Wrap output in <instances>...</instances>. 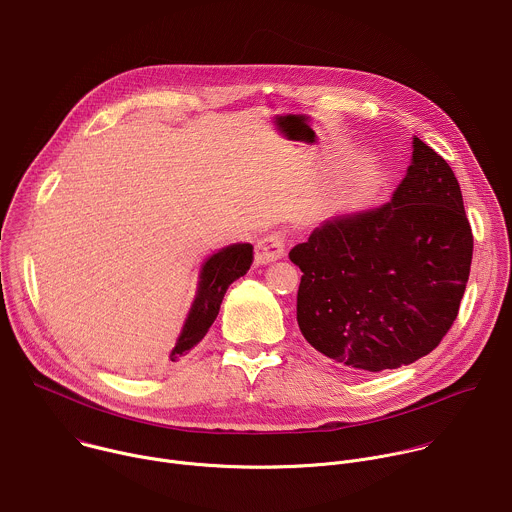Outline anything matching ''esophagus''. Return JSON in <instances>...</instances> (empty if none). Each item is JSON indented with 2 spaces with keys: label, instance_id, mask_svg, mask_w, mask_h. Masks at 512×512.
Here are the masks:
<instances>
[{
  "label": "esophagus",
  "instance_id": "34e87169",
  "mask_svg": "<svg viewBox=\"0 0 512 512\" xmlns=\"http://www.w3.org/2000/svg\"><path fill=\"white\" fill-rule=\"evenodd\" d=\"M285 255V235L281 231H271L269 235L261 237L255 245V261L265 265L277 261Z\"/></svg>",
  "mask_w": 512,
  "mask_h": 512
}]
</instances>
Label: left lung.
<instances>
[{
  "label": "left lung",
  "mask_w": 512,
  "mask_h": 512,
  "mask_svg": "<svg viewBox=\"0 0 512 512\" xmlns=\"http://www.w3.org/2000/svg\"><path fill=\"white\" fill-rule=\"evenodd\" d=\"M390 203L317 227L289 259L303 271L297 323L323 356L362 372L428 356L452 327L472 229L448 162L414 138Z\"/></svg>",
  "instance_id": "obj_1"
}]
</instances>
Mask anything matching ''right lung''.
I'll return each mask as SVG.
<instances>
[{
    "label": "right lung",
    "mask_w": 512,
    "mask_h": 512,
    "mask_svg": "<svg viewBox=\"0 0 512 512\" xmlns=\"http://www.w3.org/2000/svg\"><path fill=\"white\" fill-rule=\"evenodd\" d=\"M253 263V245L239 243L221 249L211 255L201 271V281L197 289V297L185 321L183 333L177 339L175 350L170 352V362H179L185 358L201 339L207 335L209 327L219 315L223 297L229 285L243 277Z\"/></svg>",
    "instance_id": "obj_1"
}]
</instances>
